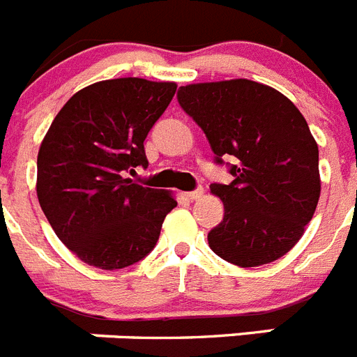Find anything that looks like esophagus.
I'll use <instances>...</instances> for the list:
<instances>
[{"instance_id":"esophagus-1","label":"esophagus","mask_w":357,"mask_h":357,"mask_svg":"<svg viewBox=\"0 0 357 357\" xmlns=\"http://www.w3.org/2000/svg\"><path fill=\"white\" fill-rule=\"evenodd\" d=\"M200 197H204V188H197L195 189V191H189L188 193V198L189 200H197V198H200Z\"/></svg>"}]
</instances>
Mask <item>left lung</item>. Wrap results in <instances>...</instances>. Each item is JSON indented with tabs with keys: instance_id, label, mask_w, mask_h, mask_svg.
I'll return each mask as SVG.
<instances>
[{
	"instance_id": "left-lung-1",
	"label": "left lung",
	"mask_w": 357,
	"mask_h": 357,
	"mask_svg": "<svg viewBox=\"0 0 357 357\" xmlns=\"http://www.w3.org/2000/svg\"><path fill=\"white\" fill-rule=\"evenodd\" d=\"M178 103L204 130L230 184H213L223 220L207 234L216 255L241 268L291 250L320 198L318 144L284 94L245 80L182 85Z\"/></svg>"
}]
</instances>
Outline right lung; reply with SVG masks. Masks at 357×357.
<instances>
[{
  "mask_svg": "<svg viewBox=\"0 0 357 357\" xmlns=\"http://www.w3.org/2000/svg\"><path fill=\"white\" fill-rule=\"evenodd\" d=\"M173 82L103 80L55 116L37 155V197L66 247L84 263L119 270L146 257L176 206L128 178L146 168L144 139L175 96Z\"/></svg>",
  "mask_w": 357,
  "mask_h": 357,
  "instance_id": "right-lung-1",
  "label": "right lung"
}]
</instances>
